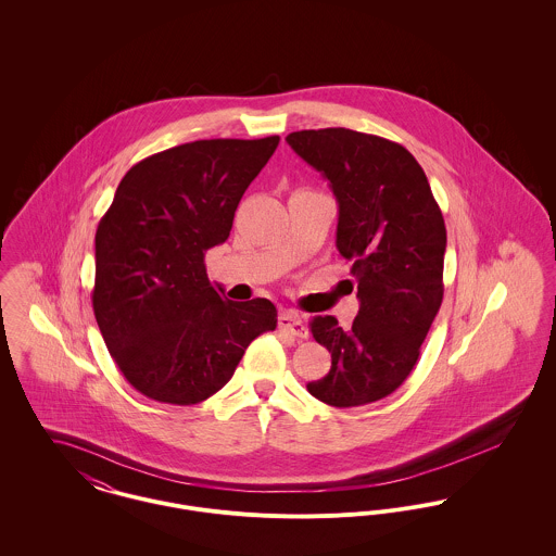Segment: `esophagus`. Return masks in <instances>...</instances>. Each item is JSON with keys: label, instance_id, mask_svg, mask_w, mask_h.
Returning a JSON list of instances; mask_svg holds the SVG:
<instances>
[{"label": "esophagus", "instance_id": "esophagus-1", "mask_svg": "<svg viewBox=\"0 0 556 556\" xmlns=\"http://www.w3.org/2000/svg\"><path fill=\"white\" fill-rule=\"evenodd\" d=\"M279 329L286 331V333H290L293 338H298V340H306V338H308V329L304 327L302 318H300V315L291 313V311L283 313V315L279 317Z\"/></svg>", "mask_w": 556, "mask_h": 556}]
</instances>
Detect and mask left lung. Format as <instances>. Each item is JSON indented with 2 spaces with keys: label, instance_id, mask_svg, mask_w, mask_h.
<instances>
[{
  "label": "left lung",
  "instance_id": "obj_1",
  "mask_svg": "<svg viewBox=\"0 0 556 556\" xmlns=\"http://www.w3.org/2000/svg\"><path fill=\"white\" fill-rule=\"evenodd\" d=\"M286 141L329 181L340 204L336 245L352 263L361 300L352 327L315 317L311 333L331 352V369L306 383L338 408L390 396L415 369L444 298L446 225L421 164L396 141L308 129Z\"/></svg>",
  "mask_w": 556,
  "mask_h": 556
}]
</instances>
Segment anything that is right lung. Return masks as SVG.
I'll return each mask as SVG.
<instances>
[{
  "label": "right lung",
  "instance_id": "1",
  "mask_svg": "<svg viewBox=\"0 0 556 556\" xmlns=\"http://www.w3.org/2000/svg\"><path fill=\"white\" fill-rule=\"evenodd\" d=\"M277 146V135L200 139L137 162L118 184L96 231L91 302L110 356L143 396L211 397L277 327L268 300L223 298L204 265Z\"/></svg>",
  "mask_w": 556,
  "mask_h": 556
}]
</instances>
